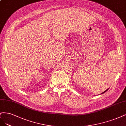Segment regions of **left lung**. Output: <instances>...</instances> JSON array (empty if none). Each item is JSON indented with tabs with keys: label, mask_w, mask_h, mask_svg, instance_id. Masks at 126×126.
<instances>
[{
	"label": "left lung",
	"mask_w": 126,
	"mask_h": 126,
	"mask_svg": "<svg viewBox=\"0 0 126 126\" xmlns=\"http://www.w3.org/2000/svg\"><path fill=\"white\" fill-rule=\"evenodd\" d=\"M108 89H109V88H108ZM108 89H107V90H106V91H104V92H103L102 93H101V94H104V93H105V92H107V91L108 90Z\"/></svg>",
	"instance_id": "1"
}]
</instances>
